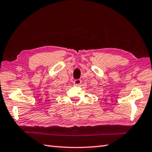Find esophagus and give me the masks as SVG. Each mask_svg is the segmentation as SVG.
<instances>
[{"label": "esophagus", "instance_id": "esophagus-1", "mask_svg": "<svg viewBox=\"0 0 152 152\" xmlns=\"http://www.w3.org/2000/svg\"><path fill=\"white\" fill-rule=\"evenodd\" d=\"M81 80L80 79H76L75 80V81H74V85L75 86H79L80 84H81Z\"/></svg>", "mask_w": 152, "mask_h": 152}]
</instances>
